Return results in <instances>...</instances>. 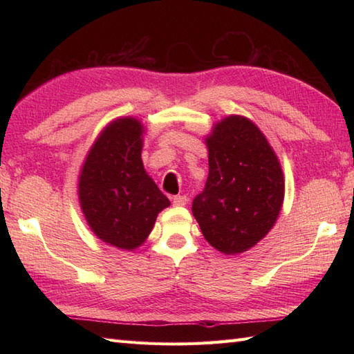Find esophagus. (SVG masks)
Masks as SVG:
<instances>
[{
  "label": "esophagus",
  "instance_id": "esophagus-1",
  "mask_svg": "<svg viewBox=\"0 0 354 354\" xmlns=\"http://www.w3.org/2000/svg\"><path fill=\"white\" fill-rule=\"evenodd\" d=\"M171 201H173V205H175V207H185L187 204H189V199H187V196H181V194H178V196H173Z\"/></svg>",
  "mask_w": 354,
  "mask_h": 354
}]
</instances>
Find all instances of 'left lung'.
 I'll use <instances>...</instances> for the list:
<instances>
[{
	"instance_id": "left-lung-1",
	"label": "left lung",
	"mask_w": 354,
	"mask_h": 354,
	"mask_svg": "<svg viewBox=\"0 0 354 354\" xmlns=\"http://www.w3.org/2000/svg\"><path fill=\"white\" fill-rule=\"evenodd\" d=\"M208 178L192 212L202 234L225 255L242 254L272 230L284 201L280 160L259 126L228 115L205 137Z\"/></svg>"
}]
</instances>
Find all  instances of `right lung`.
<instances>
[{
	"label": "right lung",
	"mask_w": 354,
	"mask_h": 354,
	"mask_svg": "<svg viewBox=\"0 0 354 354\" xmlns=\"http://www.w3.org/2000/svg\"><path fill=\"white\" fill-rule=\"evenodd\" d=\"M146 127L118 117L103 127L79 173L77 194L89 230L102 242L133 251L170 205L141 160Z\"/></svg>",
	"instance_id": "1"
}]
</instances>
